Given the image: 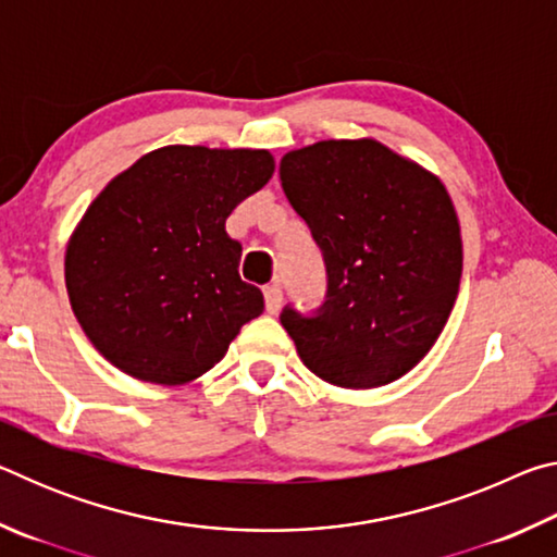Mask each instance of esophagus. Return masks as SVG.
<instances>
[{"instance_id": "1", "label": "esophagus", "mask_w": 557, "mask_h": 557, "mask_svg": "<svg viewBox=\"0 0 557 557\" xmlns=\"http://www.w3.org/2000/svg\"><path fill=\"white\" fill-rule=\"evenodd\" d=\"M265 309L270 314H277L282 307V287L280 285H268L265 289Z\"/></svg>"}]
</instances>
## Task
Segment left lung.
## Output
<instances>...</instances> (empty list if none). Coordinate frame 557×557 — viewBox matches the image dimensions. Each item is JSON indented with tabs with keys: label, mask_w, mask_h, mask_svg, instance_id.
<instances>
[{
	"label": "left lung",
	"mask_w": 557,
	"mask_h": 557,
	"mask_svg": "<svg viewBox=\"0 0 557 557\" xmlns=\"http://www.w3.org/2000/svg\"><path fill=\"white\" fill-rule=\"evenodd\" d=\"M280 178L329 277L319 314L280 317L301 363L338 388L398 381L435 346L459 292L461 233L445 184L371 137L292 149Z\"/></svg>",
	"instance_id": "obj_1"
}]
</instances>
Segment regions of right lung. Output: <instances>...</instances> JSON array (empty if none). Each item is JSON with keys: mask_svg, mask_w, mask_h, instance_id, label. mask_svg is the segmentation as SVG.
Instances as JSON below:
<instances>
[{"mask_svg": "<svg viewBox=\"0 0 557 557\" xmlns=\"http://www.w3.org/2000/svg\"><path fill=\"white\" fill-rule=\"evenodd\" d=\"M275 172L268 149L169 145L102 188L65 248V289L90 344L122 373L182 385L211 371L265 309L238 275L235 206Z\"/></svg>", "mask_w": 557, "mask_h": 557, "instance_id": "add662e5", "label": "right lung"}]
</instances>
